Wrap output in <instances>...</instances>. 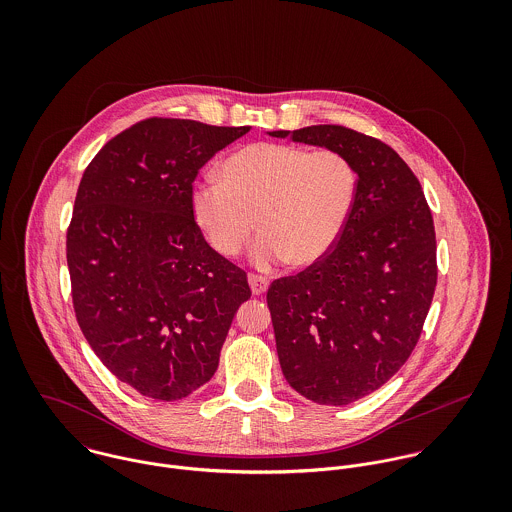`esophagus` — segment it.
I'll use <instances>...</instances> for the list:
<instances>
[{"label":"esophagus","instance_id":"34e87169","mask_svg":"<svg viewBox=\"0 0 512 512\" xmlns=\"http://www.w3.org/2000/svg\"><path fill=\"white\" fill-rule=\"evenodd\" d=\"M248 284H250V290L254 295H262V293L268 290V278H264V276H258V274H250L248 276Z\"/></svg>","mask_w":512,"mask_h":512}]
</instances>
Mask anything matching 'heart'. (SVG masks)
Listing matches in <instances>:
<instances>
[{
    "mask_svg": "<svg viewBox=\"0 0 512 512\" xmlns=\"http://www.w3.org/2000/svg\"><path fill=\"white\" fill-rule=\"evenodd\" d=\"M359 175L337 149L260 142L240 147L191 191V211L209 246L238 256L256 232L252 250L260 268L286 260L311 266L337 244L353 213Z\"/></svg>",
    "mask_w": 512,
    "mask_h": 512,
    "instance_id": "obj_1",
    "label": "heart"
}]
</instances>
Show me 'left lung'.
Returning <instances> with one entry per match:
<instances>
[{"label":"left lung","mask_w":512,"mask_h":512,"mask_svg":"<svg viewBox=\"0 0 512 512\" xmlns=\"http://www.w3.org/2000/svg\"><path fill=\"white\" fill-rule=\"evenodd\" d=\"M345 153L359 175L337 244L268 288L278 359L295 392L345 406L388 382L412 355L438 282L436 230L422 185L384 142L345 126L270 132Z\"/></svg>","instance_id":"8db88e82"}]
</instances>
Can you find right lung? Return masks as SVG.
<instances>
[{"label": "right lung", "instance_id": "add662e5", "mask_svg": "<svg viewBox=\"0 0 512 512\" xmlns=\"http://www.w3.org/2000/svg\"><path fill=\"white\" fill-rule=\"evenodd\" d=\"M250 132L147 118L88 163L67 230L74 313L122 382L173 402L209 382L246 272L217 254L191 211L199 169Z\"/></svg>", "mask_w": 512, "mask_h": 512}]
</instances>
